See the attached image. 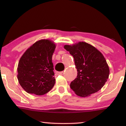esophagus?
<instances>
[{"mask_svg": "<svg viewBox=\"0 0 126 126\" xmlns=\"http://www.w3.org/2000/svg\"><path fill=\"white\" fill-rule=\"evenodd\" d=\"M63 73V72H56V75H61Z\"/></svg>", "mask_w": 126, "mask_h": 126, "instance_id": "obj_1", "label": "esophagus"}]
</instances>
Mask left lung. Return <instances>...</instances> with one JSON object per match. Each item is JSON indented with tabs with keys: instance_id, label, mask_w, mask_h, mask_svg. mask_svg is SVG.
<instances>
[{
	"instance_id": "1",
	"label": "left lung",
	"mask_w": 126,
	"mask_h": 126,
	"mask_svg": "<svg viewBox=\"0 0 126 126\" xmlns=\"http://www.w3.org/2000/svg\"><path fill=\"white\" fill-rule=\"evenodd\" d=\"M63 47L73 57L77 70V78L71 82L70 88L80 97H87L98 92L104 85L110 74L102 53L85 42L65 45Z\"/></svg>"
}]
</instances>
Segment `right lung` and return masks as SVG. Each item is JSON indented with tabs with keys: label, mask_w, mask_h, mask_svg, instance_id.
<instances>
[{
	"label": "right lung",
	"mask_w": 126,
	"mask_h": 126,
	"mask_svg": "<svg viewBox=\"0 0 126 126\" xmlns=\"http://www.w3.org/2000/svg\"><path fill=\"white\" fill-rule=\"evenodd\" d=\"M56 45L49 39H41L28 48L19 61V83L26 92L43 95L55 84L52 56Z\"/></svg>",
	"instance_id": "add662e5"
}]
</instances>
